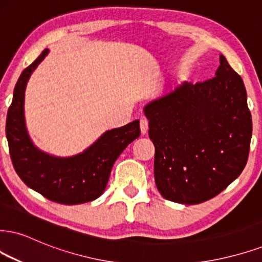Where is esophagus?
<instances>
[{
    "mask_svg": "<svg viewBox=\"0 0 262 262\" xmlns=\"http://www.w3.org/2000/svg\"><path fill=\"white\" fill-rule=\"evenodd\" d=\"M140 127H141V134L146 135L148 132V120H147V119H144V118L141 119Z\"/></svg>",
    "mask_w": 262,
    "mask_h": 262,
    "instance_id": "obj_1",
    "label": "esophagus"
}]
</instances>
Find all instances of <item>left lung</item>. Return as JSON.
<instances>
[{"label": "left lung", "mask_w": 262, "mask_h": 262, "mask_svg": "<svg viewBox=\"0 0 262 262\" xmlns=\"http://www.w3.org/2000/svg\"><path fill=\"white\" fill-rule=\"evenodd\" d=\"M215 75L183 82L143 108L156 147L157 188L171 202L214 198L247 164L253 122L243 80L222 54Z\"/></svg>", "instance_id": "8db88e82"}]
</instances>
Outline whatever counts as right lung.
Instances as JSON below:
<instances>
[{
    "instance_id": "obj_1",
    "label": "right lung",
    "mask_w": 262,
    "mask_h": 262,
    "mask_svg": "<svg viewBox=\"0 0 262 262\" xmlns=\"http://www.w3.org/2000/svg\"><path fill=\"white\" fill-rule=\"evenodd\" d=\"M48 52V48L42 51L36 60L23 70L14 87L6 121L9 154L18 176L31 189L60 204H82L104 192L115 160L140 137V121L105 131L89 148L73 157H54L38 149L27 130L24 98L32 72Z\"/></svg>"
}]
</instances>
